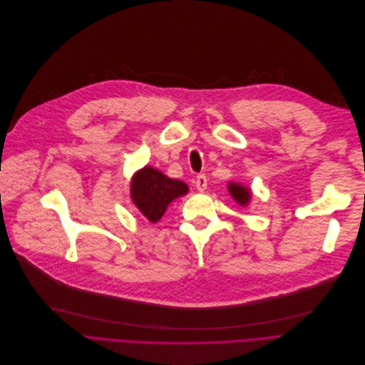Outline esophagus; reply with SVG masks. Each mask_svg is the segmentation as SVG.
<instances>
[{
  "label": "esophagus",
  "instance_id": "34e87169",
  "mask_svg": "<svg viewBox=\"0 0 365 365\" xmlns=\"http://www.w3.org/2000/svg\"><path fill=\"white\" fill-rule=\"evenodd\" d=\"M195 187L199 190V192H205L206 187H207V178H206L205 173H200V175L196 177Z\"/></svg>",
  "mask_w": 365,
  "mask_h": 365
}]
</instances>
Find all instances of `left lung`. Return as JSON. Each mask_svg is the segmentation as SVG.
Segmentation results:
<instances>
[{
  "label": "left lung",
  "instance_id": "obj_1",
  "mask_svg": "<svg viewBox=\"0 0 365 365\" xmlns=\"http://www.w3.org/2000/svg\"><path fill=\"white\" fill-rule=\"evenodd\" d=\"M229 192L239 205H247L250 202V197H251L250 190L242 187L240 184H235V182L229 184Z\"/></svg>",
  "mask_w": 365,
  "mask_h": 365
}]
</instances>
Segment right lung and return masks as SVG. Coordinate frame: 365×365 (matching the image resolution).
I'll use <instances>...</instances> for the list:
<instances>
[{"mask_svg":"<svg viewBox=\"0 0 365 365\" xmlns=\"http://www.w3.org/2000/svg\"><path fill=\"white\" fill-rule=\"evenodd\" d=\"M187 192L188 187L185 182L168 178L160 170L151 166H145L138 172L130 184L133 203L151 222H158L168 205Z\"/></svg>","mask_w":365,"mask_h":365,"instance_id":"1","label":"right lung"}]
</instances>
